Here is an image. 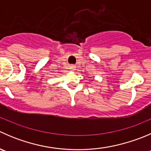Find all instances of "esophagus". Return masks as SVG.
Returning a JSON list of instances; mask_svg holds the SVG:
<instances>
[{
    "instance_id": "obj_1",
    "label": "esophagus",
    "mask_w": 151,
    "mask_h": 151,
    "mask_svg": "<svg viewBox=\"0 0 151 151\" xmlns=\"http://www.w3.org/2000/svg\"><path fill=\"white\" fill-rule=\"evenodd\" d=\"M74 69H75V67H74V65H71V66H70V70H71V71H74Z\"/></svg>"
}]
</instances>
